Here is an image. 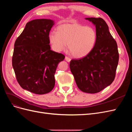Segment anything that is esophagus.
Returning a JSON list of instances; mask_svg holds the SVG:
<instances>
[{
  "label": "esophagus",
  "mask_w": 132,
  "mask_h": 132,
  "mask_svg": "<svg viewBox=\"0 0 132 132\" xmlns=\"http://www.w3.org/2000/svg\"><path fill=\"white\" fill-rule=\"evenodd\" d=\"M65 60L68 62H69L71 61V59L69 57H68V56H65Z\"/></svg>",
  "instance_id": "1"
}]
</instances>
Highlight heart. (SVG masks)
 I'll return each instance as SVG.
<instances>
[{
	"label": "heart",
	"mask_w": 132,
	"mask_h": 132,
	"mask_svg": "<svg viewBox=\"0 0 132 132\" xmlns=\"http://www.w3.org/2000/svg\"><path fill=\"white\" fill-rule=\"evenodd\" d=\"M49 40L54 51L65 50L67 45L70 54L78 58L85 57L94 48L97 41V32L93 27L78 22L64 23L51 31Z\"/></svg>",
	"instance_id": "obj_1"
}]
</instances>
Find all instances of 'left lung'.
Masks as SVG:
<instances>
[{"label":"left lung","instance_id":"obj_1","mask_svg":"<svg viewBox=\"0 0 132 132\" xmlns=\"http://www.w3.org/2000/svg\"><path fill=\"white\" fill-rule=\"evenodd\" d=\"M86 19L96 26V43L87 56L71 60L70 69L78 88L86 93L95 94L113 81L119 53L117 42L112 36L104 20L101 18Z\"/></svg>","mask_w":132,"mask_h":132}]
</instances>
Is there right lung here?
Masks as SVG:
<instances>
[{"label": "right lung", "mask_w": 132, "mask_h": 132, "mask_svg": "<svg viewBox=\"0 0 132 132\" xmlns=\"http://www.w3.org/2000/svg\"><path fill=\"white\" fill-rule=\"evenodd\" d=\"M54 25L50 19L33 20L26 25L16 39L12 65L22 89L42 95L55 85L54 74L65 56L51 50L49 34Z\"/></svg>", "instance_id": "obj_1"}]
</instances>
